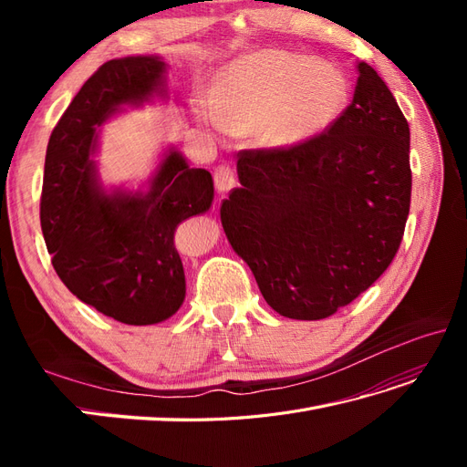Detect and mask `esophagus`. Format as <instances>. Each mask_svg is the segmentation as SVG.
I'll return each mask as SVG.
<instances>
[{"mask_svg":"<svg viewBox=\"0 0 467 467\" xmlns=\"http://www.w3.org/2000/svg\"><path fill=\"white\" fill-rule=\"evenodd\" d=\"M214 185L218 189L220 194H228L234 187H235V175L230 167H218L216 173H214Z\"/></svg>","mask_w":467,"mask_h":467,"instance_id":"34e87169","label":"esophagus"}]
</instances>
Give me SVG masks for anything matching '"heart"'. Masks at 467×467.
Returning a JSON list of instances; mask_svg holds the SVG:
<instances>
[{"instance_id":"b5f03b06","label":"heart","mask_w":467,"mask_h":467,"mask_svg":"<svg viewBox=\"0 0 467 467\" xmlns=\"http://www.w3.org/2000/svg\"><path fill=\"white\" fill-rule=\"evenodd\" d=\"M348 101V79L338 67L263 48L225 66L194 115L235 136L253 132L265 148L290 150L327 132Z\"/></svg>"}]
</instances>
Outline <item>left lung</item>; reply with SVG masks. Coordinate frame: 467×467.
Wrapping results in <instances>:
<instances>
[{
	"label": "left lung",
	"instance_id": "obj_1",
	"mask_svg": "<svg viewBox=\"0 0 467 467\" xmlns=\"http://www.w3.org/2000/svg\"><path fill=\"white\" fill-rule=\"evenodd\" d=\"M352 103L319 138L237 153L222 228L276 314L333 316L384 275L411 204L409 124L376 69L357 62Z\"/></svg>",
	"mask_w": 467,
	"mask_h": 467
}]
</instances>
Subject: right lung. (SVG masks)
Masks as SVG:
<instances>
[{
  "label": "right lung",
  "instance_id": "obj_1",
  "mask_svg": "<svg viewBox=\"0 0 467 467\" xmlns=\"http://www.w3.org/2000/svg\"><path fill=\"white\" fill-rule=\"evenodd\" d=\"M161 56H124L83 83L48 140L40 228L56 275L83 304L126 325L161 323L185 302L175 230L206 214L214 181L165 146L151 175L107 185L99 173L101 126L126 109L167 101Z\"/></svg>",
  "mask_w": 467,
  "mask_h": 467
}]
</instances>
